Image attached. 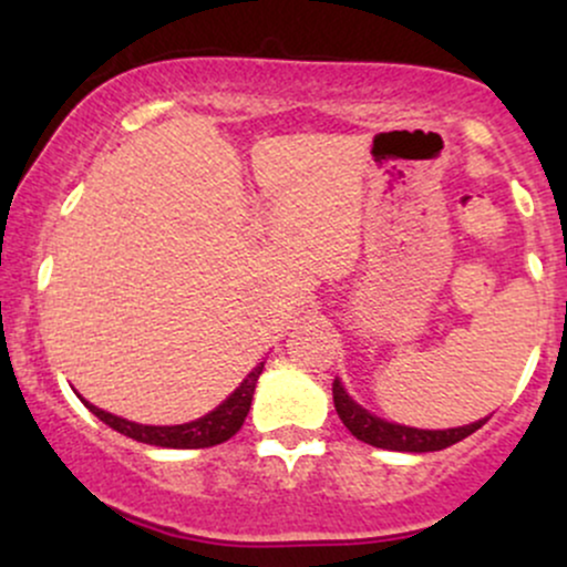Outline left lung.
I'll return each mask as SVG.
<instances>
[{"label":"left lung","mask_w":567,"mask_h":567,"mask_svg":"<svg viewBox=\"0 0 567 567\" xmlns=\"http://www.w3.org/2000/svg\"><path fill=\"white\" fill-rule=\"evenodd\" d=\"M333 402L338 410V419L343 421V426L354 434L357 440L368 442L373 447H386V451H402V453H429V451H442V447H451L455 442H461L470 434L477 432L485 421L477 424L458 426V429H413V426H400L389 424V421L375 419L365 408L357 405L351 396L343 392L341 381H333Z\"/></svg>","instance_id":"left-lung-1"}]
</instances>
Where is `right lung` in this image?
<instances>
[{"label":"right lung","mask_w":567,"mask_h":567,"mask_svg":"<svg viewBox=\"0 0 567 567\" xmlns=\"http://www.w3.org/2000/svg\"><path fill=\"white\" fill-rule=\"evenodd\" d=\"M264 362L252 370L247 379L234 389V394L224 405H218L213 413H207L205 419L192 421V424H181V426H143V424H133V421L120 419V415L106 413V410L90 405L87 400H82L84 405L90 408V413H95L97 419L103 421L106 426H112L114 432L125 434L130 440L146 442V445H157V447H213L226 442L234 434L239 432V426L245 424V415L250 410L252 402V392H256V381L261 375Z\"/></svg>","instance_id":"obj_1"}]
</instances>
